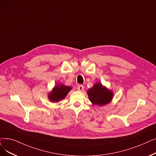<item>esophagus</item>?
Wrapping results in <instances>:
<instances>
[{"label": "esophagus", "mask_w": 156, "mask_h": 156, "mask_svg": "<svg viewBox=\"0 0 156 156\" xmlns=\"http://www.w3.org/2000/svg\"><path fill=\"white\" fill-rule=\"evenodd\" d=\"M83 89H84V86L83 85H79L78 86V90L79 91H83Z\"/></svg>", "instance_id": "1"}]
</instances>
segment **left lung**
<instances>
[{
	"label": "left lung",
	"mask_w": 156,
	"mask_h": 156,
	"mask_svg": "<svg viewBox=\"0 0 156 156\" xmlns=\"http://www.w3.org/2000/svg\"><path fill=\"white\" fill-rule=\"evenodd\" d=\"M91 102L96 105L103 106L109 103L113 97L112 92L110 91L100 83L95 84L87 92Z\"/></svg>",
	"instance_id": "left-lung-1"
}]
</instances>
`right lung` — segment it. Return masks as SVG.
Masks as SVG:
<instances>
[{
    "instance_id": "obj_1",
    "label": "right lung",
    "mask_w": 156,
    "mask_h": 156,
    "mask_svg": "<svg viewBox=\"0 0 156 156\" xmlns=\"http://www.w3.org/2000/svg\"><path fill=\"white\" fill-rule=\"evenodd\" d=\"M71 89V87L64 85H59L54 87L51 92L49 94L48 98L52 102H58L63 99Z\"/></svg>"
}]
</instances>
